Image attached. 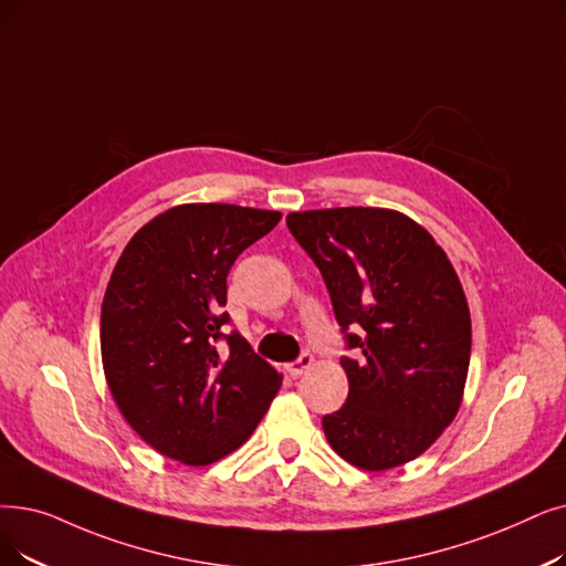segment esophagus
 Here are the masks:
<instances>
[{
	"label": "esophagus",
	"instance_id": "obj_1",
	"mask_svg": "<svg viewBox=\"0 0 566 566\" xmlns=\"http://www.w3.org/2000/svg\"><path fill=\"white\" fill-rule=\"evenodd\" d=\"M314 365V356L310 354V352H305L298 360H293V363H289L286 365V373L291 375V377H301L303 373H307L310 367Z\"/></svg>",
	"mask_w": 566,
	"mask_h": 566
}]
</instances>
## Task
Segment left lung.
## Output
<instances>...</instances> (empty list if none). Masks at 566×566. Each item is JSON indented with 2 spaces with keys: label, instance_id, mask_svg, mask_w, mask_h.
<instances>
[{
  "label": "left lung",
  "instance_id": "obj_1",
  "mask_svg": "<svg viewBox=\"0 0 566 566\" xmlns=\"http://www.w3.org/2000/svg\"><path fill=\"white\" fill-rule=\"evenodd\" d=\"M289 231L328 286L354 358L339 363L349 396L324 416L333 451L365 472L426 453L451 426L470 370L472 318L447 252L388 208L286 214Z\"/></svg>",
  "mask_w": 566,
  "mask_h": 566
}]
</instances>
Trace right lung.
Here are the masks:
<instances>
[{"mask_svg": "<svg viewBox=\"0 0 566 566\" xmlns=\"http://www.w3.org/2000/svg\"><path fill=\"white\" fill-rule=\"evenodd\" d=\"M277 210L185 203L150 219L117 259L102 305V363L125 421L157 453L189 467L229 455L282 386L229 322L227 275L273 231ZM227 336L230 349L216 352Z\"/></svg>", "mask_w": 566, "mask_h": 566, "instance_id": "obj_1", "label": "right lung"}]
</instances>
